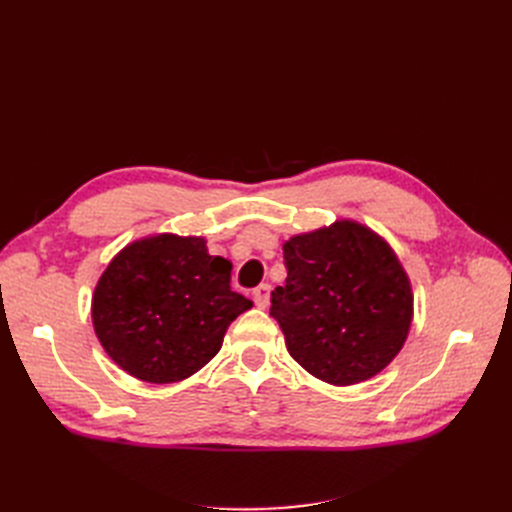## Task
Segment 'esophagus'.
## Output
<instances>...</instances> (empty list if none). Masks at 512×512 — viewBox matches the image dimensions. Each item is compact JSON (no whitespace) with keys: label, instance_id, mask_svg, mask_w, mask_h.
Instances as JSON below:
<instances>
[{"label":"esophagus","instance_id":"esophagus-1","mask_svg":"<svg viewBox=\"0 0 512 512\" xmlns=\"http://www.w3.org/2000/svg\"><path fill=\"white\" fill-rule=\"evenodd\" d=\"M269 299H271V286L269 284H260L256 290H254V303L258 307H267L269 305Z\"/></svg>","mask_w":512,"mask_h":512}]
</instances>
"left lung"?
I'll list each match as a JSON object with an SVG mask.
<instances>
[{
	"instance_id": "obj_1",
	"label": "left lung",
	"mask_w": 512,
	"mask_h": 512,
	"mask_svg": "<svg viewBox=\"0 0 512 512\" xmlns=\"http://www.w3.org/2000/svg\"><path fill=\"white\" fill-rule=\"evenodd\" d=\"M288 277L271 292L290 356L335 386L359 384L404 348L414 314L410 277L378 232L337 220L284 243Z\"/></svg>"
}]
</instances>
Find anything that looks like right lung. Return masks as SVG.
<instances>
[{"instance_id":"right-lung-1","label":"right lung","mask_w":512,"mask_h":512,"mask_svg":"<svg viewBox=\"0 0 512 512\" xmlns=\"http://www.w3.org/2000/svg\"><path fill=\"white\" fill-rule=\"evenodd\" d=\"M232 262L203 237L173 232L128 243L108 262L91 299L106 354L130 376L170 384L220 352L226 329L252 307L230 290Z\"/></svg>"}]
</instances>
